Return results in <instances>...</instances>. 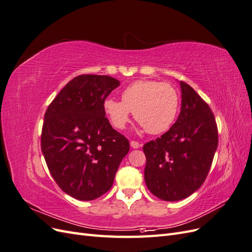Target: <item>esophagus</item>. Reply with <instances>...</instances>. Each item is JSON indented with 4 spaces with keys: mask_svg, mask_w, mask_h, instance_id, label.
Returning a JSON list of instances; mask_svg holds the SVG:
<instances>
[{
    "mask_svg": "<svg viewBox=\"0 0 252 252\" xmlns=\"http://www.w3.org/2000/svg\"><path fill=\"white\" fill-rule=\"evenodd\" d=\"M130 146H131L132 148L136 149V148L142 147V144L139 143V142H136V141H131V142H130Z\"/></svg>",
    "mask_w": 252,
    "mask_h": 252,
    "instance_id": "34e87169",
    "label": "esophagus"
}]
</instances>
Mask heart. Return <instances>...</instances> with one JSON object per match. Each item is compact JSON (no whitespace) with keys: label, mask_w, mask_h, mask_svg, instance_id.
I'll use <instances>...</instances> for the list:
<instances>
[{"label":"heart","mask_w":252,"mask_h":252,"mask_svg":"<svg viewBox=\"0 0 252 252\" xmlns=\"http://www.w3.org/2000/svg\"><path fill=\"white\" fill-rule=\"evenodd\" d=\"M103 109L114 128L122 130L133 112L146 131L158 134L168 130L177 118L179 95L168 83L152 80L135 81L122 93V102L106 98Z\"/></svg>","instance_id":"obj_1"}]
</instances>
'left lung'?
Masks as SVG:
<instances>
[{"mask_svg": "<svg viewBox=\"0 0 252 252\" xmlns=\"http://www.w3.org/2000/svg\"><path fill=\"white\" fill-rule=\"evenodd\" d=\"M182 107L167 132L144 145L145 182L163 201L186 199L207 178L218 148L215 116L194 89L181 81Z\"/></svg>", "mask_w": 252, "mask_h": 252, "instance_id": "left-lung-1", "label": "left lung"}]
</instances>
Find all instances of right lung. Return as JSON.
I'll list each match as a JSON object with an SVG mask.
<instances>
[{
  "label": "right lung",
  "mask_w": 252,
  "mask_h": 252,
  "mask_svg": "<svg viewBox=\"0 0 252 252\" xmlns=\"http://www.w3.org/2000/svg\"><path fill=\"white\" fill-rule=\"evenodd\" d=\"M120 81L108 75L81 74L60 91L45 112L41 148L59 187L77 200L107 192L129 141L114 130L103 103Z\"/></svg>",
  "instance_id": "obj_1"
}]
</instances>
